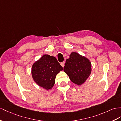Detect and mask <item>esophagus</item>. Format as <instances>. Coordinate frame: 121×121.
<instances>
[{
	"label": "esophagus",
	"instance_id": "obj_1",
	"mask_svg": "<svg viewBox=\"0 0 121 121\" xmlns=\"http://www.w3.org/2000/svg\"><path fill=\"white\" fill-rule=\"evenodd\" d=\"M64 63H65L64 62H63L61 63V66H62L63 67H64Z\"/></svg>",
	"mask_w": 121,
	"mask_h": 121
}]
</instances>
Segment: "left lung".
<instances>
[{"label":"left lung","instance_id":"8db88e82","mask_svg":"<svg viewBox=\"0 0 121 121\" xmlns=\"http://www.w3.org/2000/svg\"><path fill=\"white\" fill-rule=\"evenodd\" d=\"M63 70L73 83L80 85L84 83L91 72V64L83 56L72 52L67 59Z\"/></svg>","mask_w":121,"mask_h":121}]
</instances>
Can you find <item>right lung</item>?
<instances>
[{
	"instance_id": "right-lung-1",
	"label": "right lung",
	"mask_w": 121,
	"mask_h": 121,
	"mask_svg": "<svg viewBox=\"0 0 121 121\" xmlns=\"http://www.w3.org/2000/svg\"><path fill=\"white\" fill-rule=\"evenodd\" d=\"M62 70L56 58L46 54L33 64L32 75L37 85L49 90L54 85L57 74Z\"/></svg>"
}]
</instances>
